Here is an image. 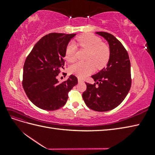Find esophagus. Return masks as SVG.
<instances>
[{
  "mask_svg": "<svg viewBox=\"0 0 155 155\" xmlns=\"http://www.w3.org/2000/svg\"><path fill=\"white\" fill-rule=\"evenodd\" d=\"M78 82H79V83H82V82H83V79H82V78H80V77H78Z\"/></svg>",
  "mask_w": 155,
  "mask_h": 155,
  "instance_id": "34e87169",
  "label": "esophagus"
}]
</instances>
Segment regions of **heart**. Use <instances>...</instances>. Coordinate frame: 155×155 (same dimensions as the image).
<instances>
[{"label": "heart", "instance_id": "heart-1", "mask_svg": "<svg viewBox=\"0 0 155 155\" xmlns=\"http://www.w3.org/2000/svg\"><path fill=\"white\" fill-rule=\"evenodd\" d=\"M77 44L81 48L88 51L86 60L87 62H78L70 68L71 73L79 77H84L94 71V66L97 68H101L109 61L110 50L108 45L104 43L97 36L87 34L82 35L77 38ZM77 46L74 42H70L66 48L65 59L69 62L76 60Z\"/></svg>", "mask_w": 155, "mask_h": 155}]
</instances>
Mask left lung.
Returning a JSON list of instances; mask_svg holds the SVG:
<instances>
[{
	"label": "left lung",
	"instance_id": "left-lung-1",
	"mask_svg": "<svg viewBox=\"0 0 155 155\" xmlns=\"http://www.w3.org/2000/svg\"><path fill=\"white\" fill-rule=\"evenodd\" d=\"M96 33L108 41L110 56L107 67L92 76L95 83H86L83 98L91 109L105 112L118 107L129 92L132 82L130 62L127 50L116 37L105 32Z\"/></svg>",
	"mask_w": 155,
	"mask_h": 155
}]
</instances>
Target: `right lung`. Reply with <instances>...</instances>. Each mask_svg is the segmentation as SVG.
Here are the masks:
<instances>
[{
	"mask_svg": "<svg viewBox=\"0 0 155 155\" xmlns=\"http://www.w3.org/2000/svg\"><path fill=\"white\" fill-rule=\"evenodd\" d=\"M74 36L57 32L45 35L26 58L22 87L29 100L41 109L54 110L63 107L68 92L78 83L72 74L61 83L57 78L64 69L66 48Z\"/></svg>",
	"mask_w": 155,
	"mask_h": 155,
	"instance_id": "right-lung-1",
	"label": "right lung"
}]
</instances>
